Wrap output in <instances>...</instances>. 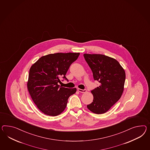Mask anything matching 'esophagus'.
Listing matches in <instances>:
<instances>
[{"instance_id":"esophagus-1","label":"esophagus","mask_w":150,"mask_h":150,"mask_svg":"<svg viewBox=\"0 0 150 150\" xmlns=\"http://www.w3.org/2000/svg\"><path fill=\"white\" fill-rule=\"evenodd\" d=\"M78 91H79V92H81V93H85V92H86V90H83V89H81V88H78Z\"/></svg>"}]
</instances>
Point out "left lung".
Wrapping results in <instances>:
<instances>
[{"mask_svg": "<svg viewBox=\"0 0 150 150\" xmlns=\"http://www.w3.org/2000/svg\"><path fill=\"white\" fill-rule=\"evenodd\" d=\"M92 71L95 81L100 86L92 90L93 102L87 105L92 112L104 114L121 98L123 93L126 73L119 62L103 54H84Z\"/></svg>", "mask_w": 150, "mask_h": 150, "instance_id": "left-lung-1", "label": "left lung"}]
</instances>
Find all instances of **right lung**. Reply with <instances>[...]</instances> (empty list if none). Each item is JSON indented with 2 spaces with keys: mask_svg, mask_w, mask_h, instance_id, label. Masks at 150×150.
Masks as SVG:
<instances>
[{
  "mask_svg": "<svg viewBox=\"0 0 150 150\" xmlns=\"http://www.w3.org/2000/svg\"><path fill=\"white\" fill-rule=\"evenodd\" d=\"M79 53H57L43 56L31 66L27 88L39 110L47 115L55 116L65 110L68 98L76 88L60 87V78L68 81L65 75Z\"/></svg>",
  "mask_w": 150,
  "mask_h": 150,
  "instance_id": "add662e5",
  "label": "right lung"
}]
</instances>
